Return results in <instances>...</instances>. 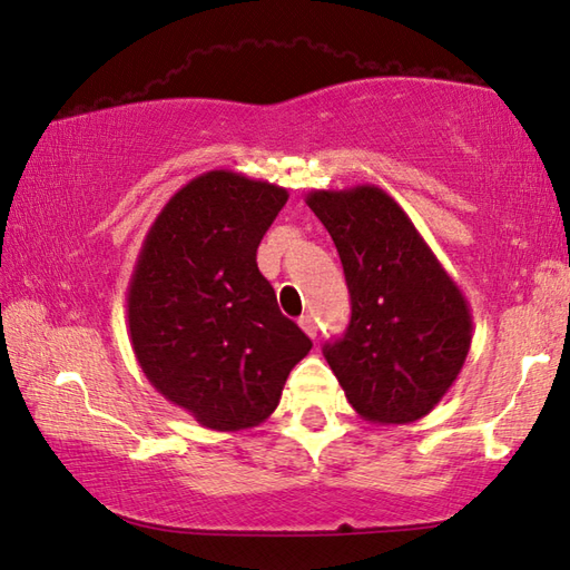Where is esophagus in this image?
Segmentation results:
<instances>
[{"instance_id": "obj_1", "label": "esophagus", "mask_w": 570, "mask_h": 570, "mask_svg": "<svg viewBox=\"0 0 570 570\" xmlns=\"http://www.w3.org/2000/svg\"><path fill=\"white\" fill-rule=\"evenodd\" d=\"M299 327L305 330L307 337H313V340L317 337V322H315L313 315H303V317H299Z\"/></svg>"}]
</instances>
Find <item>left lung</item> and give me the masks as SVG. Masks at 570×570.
Listing matches in <instances>:
<instances>
[{
  "label": "left lung",
  "mask_w": 570,
  "mask_h": 570,
  "mask_svg": "<svg viewBox=\"0 0 570 570\" xmlns=\"http://www.w3.org/2000/svg\"><path fill=\"white\" fill-rule=\"evenodd\" d=\"M335 240L352 299L347 332L325 360L352 410L410 424L442 402L471 347V313L400 203L377 186L309 190Z\"/></svg>",
  "instance_id": "8db88e82"
}]
</instances>
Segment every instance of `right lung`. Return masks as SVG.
Segmentation results:
<instances>
[{
    "mask_svg": "<svg viewBox=\"0 0 570 570\" xmlns=\"http://www.w3.org/2000/svg\"><path fill=\"white\" fill-rule=\"evenodd\" d=\"M285 203L267 180L200 174L158 213L128 283V335L146 380L216 432L265 422L313 347L255 263Z\"/></svg>",
    "mask_w": 570,
    "mask_h": 570,
    "instance_id": "1",
    "label": "right lung"
}]
</instances>
